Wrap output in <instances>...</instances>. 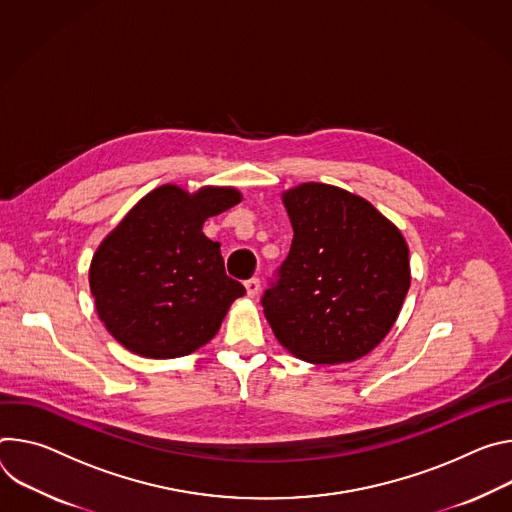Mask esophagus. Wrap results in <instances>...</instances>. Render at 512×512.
Wrapping results in <instances>:
<instances>
[{
    "label": "esophagus",
    "mask_w": 512,
    "mask_h": 512,
    "mask_svg": "<svg viewBox=\"0 0 512 512\" xmlns=\"http://www.w3.org/2000/svg\"><path fill=\"white\" fill-rule=\"evenodd\" d=\"M258 291H260V280L258 278L246 280V293H248L250 299H254L258 295Z\"/></svg>",
    "instance_id": "obj_1"
}]
</instances>
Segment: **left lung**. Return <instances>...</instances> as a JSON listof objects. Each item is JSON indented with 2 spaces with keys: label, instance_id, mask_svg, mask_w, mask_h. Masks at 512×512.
I'll return each mask as SVG.
<instances>
[{
  "label": "left lung",
  "instance_id": "left-lung-1",
  "mask_svg": "<svg viewBox=\"0 0 512 512\" xmlns=\"http://www.w3.org/2000/svg\"><path fill=\"white\" fill-rule=\"evenodd\" d=\"M293 244L262 297L278 344L311 364L354 362L392 329L411 287L409 246L370 201L325 183L282 193Z\"/></svg>",
  "mask_w": 512,
  "mask_h": 512
}]
</instances>
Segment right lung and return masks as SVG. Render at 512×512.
Returning <instances> with one entry per match:
<instances>
[{
	"mask_svg": "<svg viewBox=\"0 0 512 512\" xmlns=\"http://www.w3.org/2000/svg\"><path fill=\"white\" fill-rule=\"evenodd\" d=\"M240 201L234 187L189 193L162 185L105 236L89 266V287L99 319L126 350L162 360L211 342L246 289L225 274L219 242L201 230L207 217Z\"/></svg>",
	"mask_w": 512,
	"mask_h": 512,
	"instance_id": "1",
	"label": "right lung"
}]
</instances>
